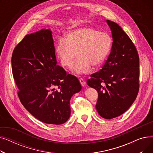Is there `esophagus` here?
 <instances>
[{
  "label": "esophagus",
  "instance_id": "obj_1",
  "mask_svg": "<svg viewBox=\"0 0 153 153\" xmlns=\"http://www.w3.org/2000/svg\"><path fill=\"white\" fill-rule=\"evenodd\" d=\"M79 82H80V83H81V85L83 86V87L85 85V81H84L83 78H80L79 79Z\"/></svg>",
  "mask_w": 153,
  "mask_h": 153
}]
</instances>
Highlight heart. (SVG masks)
<instances>
[{"label": "heart", "instance_id": "obj_1", "mask_svg": "<svg viewBox=\"0 0 153 153\" xmlns=\"http://www.w3.org/2000/svg\"><path fill=\"white\" fill-rule=\"evenodd\" d=\"M112 39L105 32L92 28L82 27L69 31L65 39L59 38L55 53L61 65L71 68L76 54L78 59L72 68L74 73H89L92 66H100L110 51Z\"/></svg>", "mask_w": 153, "mask_h": 153}]
</instances>
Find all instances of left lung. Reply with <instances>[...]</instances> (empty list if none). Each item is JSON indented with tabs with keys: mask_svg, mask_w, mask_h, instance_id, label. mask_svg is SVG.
<instances>
[{
	"mask_svg": "<svg viewBox=\"0 0 153 153\" xmlns=\"http://www.w3.org/2000/svg\"><path fill=\"white\" fill-rule=\"evenodd\" d=\"M113 43L101 70L91 76L87 85L98 92L95 108L105 119L121 115L129 108L139 91L140 59L130 37L117 23L107 20Z\"/></svg>",
	"mask_w": 153,
	"mask_h": 153,
	"instance_id": "8db88e82",
	"label": "left lung"
}]
</instances>
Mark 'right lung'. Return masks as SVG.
I'll use <instances>...</instances> for the list:
<instances>
[{"label":"right lung","mask_w":153,"mask_h":153,"mask_svg":"<svg viewBox=\"0 0 153 153\" xmlns=\"http://www.w3.org/2000/svg\"><path fill=\"white\" fill-rule=\"evenodd\" d=\"M56 64L50 29L27 35L12 53V73L22 105L39 121L61 125L69 118L71 98L82 87Z\"/></svg>","instance_id":"right-lung-1"}]
</instances>
